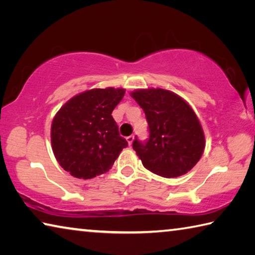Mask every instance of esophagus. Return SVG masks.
<instances>
[{"mask_svg":"<svg viewBox=\"0 0 255 255\" xmlns=\"http://www.w3.org/2000/svg\"><path fill=\"white\" fill-rule=\"evenodd\" d=\"M126 139H127V141H128V144H129V145H131V144H132V141H133V136H132V135L128 136V137L126 138Z\"/></svg>","mask_w":255,"mask_h":255,"instance_id":"esophagus-1","label":"esophagus"}]
</instances>
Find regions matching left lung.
Returning a JSON list of instances; mask_svg holds the SVG:
<instances>
[{"instance_id":"1","label":"left lung","mask_w":255,"mask_h":255,"mask_svg":"<svg viewBox=\"0 0 255 255\" xmlns=\"http://www.w3.org/2000/svg\"><path fill=\"white\" fill-rule=\"evenodd\" d=\"M130 96L144 110L148 139L135 137L132 148L143 165L164 178H176L192 169L205 149L199 119L187 102L163 89L137 90Z\"/></svg>"}]
</instances>
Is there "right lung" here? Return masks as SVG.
<instances>
[{"label": "right lung", "mask_w": 255, "mask_h": 255, "mask_svg": "<svg viewBox=\"0 0 255 255\" xmlns=\"http://www.w3.org/2000/svg\"><path fill=\"white\" fill-rule=\"evenodd\" d=\"M124 96V89L89 90L56 114L51 146L59 165L71 175L86 180L106 173L128 146L111 116Z\"/></svg>", "instance_id": "right-lung-1"}]
</instances>
